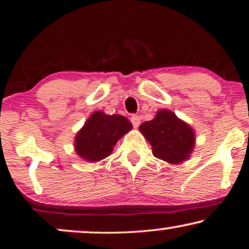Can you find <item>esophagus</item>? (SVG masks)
I'll return each instance as SVG.
<instances>
[{
    "mask_svg": "<svg viewBox=\"0 0 249 249\" xmlns=\"http://www.w3.org/2000/svg\"><path fill=\"white\" fill-rule=\"evenodd\" d=\"M130 121L132 125H134V128H138L139 124H141V119H139L138 115H132L130 118Z\"/></svg>",
    "mask_w": 249,
    "mask_h": 249,
    "instance_id": "obj_1",
    "label": "esophagus"
}]
</instances>
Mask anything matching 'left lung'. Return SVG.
<instances>
[{
	"mask_svg": "<svg viewBox=\"0 0 249 249\" xmlns=\"http://www.w3.org/2000/svg\"><path fill=\"white\" fill-rule=\"evenodd\" d=\"M152 146L153 155L170 164H180L192 155L196 144L194 129L170 110H159L155 118L139 125Z\"/></svg>",
	"mask_w": 249,
	"mask_h": 249,
	"instance_id": "8db88e82",
	"label": "left lung"
}]
</instances>
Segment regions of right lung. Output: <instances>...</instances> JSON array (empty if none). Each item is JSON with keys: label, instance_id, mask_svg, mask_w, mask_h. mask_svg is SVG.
I'll return each mask as SVG.
<instances>
[{"label": "right lung", "instance_id": "1", "mask_svg": "<svg viewBox=\"0 0 249 249\" xmlns=\"http://www.w3.org/2000/svg\"><path fill=\"white\" fill-rule=\"evenodd\" d=\"M131 129V122L124 115H108L103 111H96L77 132L74 151L84 161L98 162L107 158L119 139Z\"/></svg>", "mask_w": 249, "mask_h": 249}]
</instances>
